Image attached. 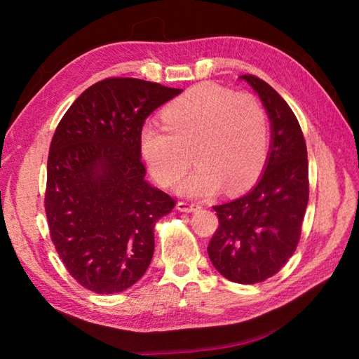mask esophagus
I'll return each mask as SVG.
<instances>
[{
	"instance_id": "34e87169",
	"label": "esophagus",
	"mask_w": 359,
	"mask_h": 359,
	"mask_svg": "<svg viewBox=\"0 0 359 359\" xmlns=\"http://www.w3.org/2000/svg\"><path fill=\"white\" fill-rule=\"evenodd\" d=\"M199 208H201V205L196 203V202H185V201L177 202V210L179 211L191 212V211H196V210H199Z\"/></svg>"
}]
</instances>
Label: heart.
<instances>
[{"label": "heart", "mask_w": 359, "mask_h": 359, "mask_svg": "<svg viewBox=\"0 0 359 359\" xmlns=\"http://www.w3.org/2000/svg\"><path fill=\"white\" fill-rule=\"evenodd\" d=\"M160 118L163 128H142L140 151L162 187L177 184L191 158L197 168L179 187L188 197L211 196L220 188L241 193L262 172L269 120L256 97L197 85L174 98Z\"/></svg>", "instance_id": "1"}]
</instances>
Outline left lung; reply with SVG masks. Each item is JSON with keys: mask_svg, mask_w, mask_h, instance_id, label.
Listing matches in <instances>:
<instances>
[{"mask_svg": "<svg viewBox=\"0 0 359 359\" xmlns=\"http://www.w3.org/2000/svg\"><path fill=\"white\" fill-rule=\"evenodd\" d=\"M261 98L271 121V144L261 179L245 196L212 207L219 226L208 256L224 278L257 284L293 256L309 203V158L293 111L269 83L241 75Z\"/></svg>", "mask_w": 359, "mask_h": 359, "instance_id": "obj_1", "label": "left lung"}]
</instances>
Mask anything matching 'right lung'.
<instances>
[{
  "label": "right lung",
  "mask_w": 359,
  "mask_h": 359,
  "mask_svg": "<svg viewBox=\"0 0 359 359\" xmlns=\"http://www.w3.org/2000/svg\"><path fill=\"white\" fill-rule=\"evenodd\" d=\"M182 89L104 79L66 111L52 137L44 208L50 239L71 276L112 294L139 280L154 255L156 222L175 201L144 180L140 131Z\"/></svg>",
  "instance_id": "1"
}]
</instances>
